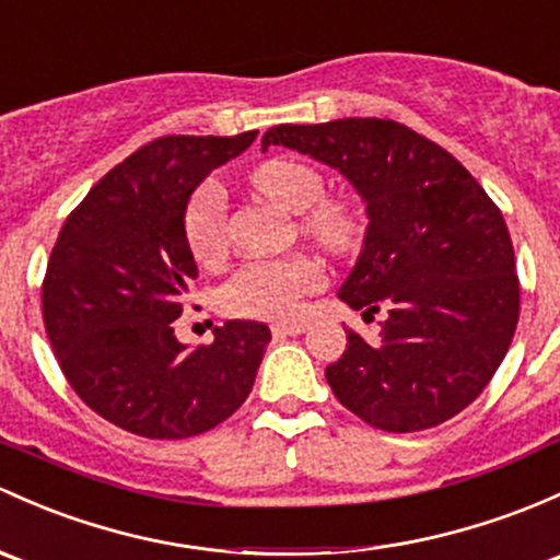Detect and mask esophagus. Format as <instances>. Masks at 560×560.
Masks as SVG:
<instances>
[{
    "instance_id": "obj_1",
    "label": "esophagus",
    "mask_w": 560,
    "mask_h": 560,
    "mask_svg": "<svg viewBox=\"0 0 560 560\" xmlns=\"http://www.w3.org/2000/svg\"><path fill=\"white\" fill-rule=\"evenodd\" d=\"M308 325L305 322H279V325L270 327L273 338H287V335H303Z\"/></svg>"
}]
</instances>
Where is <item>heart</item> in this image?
Listing matches in <instances>:
<instances>
[{"label":"heart","instance_id":"1","mask_svg":"<svg viewBox=\"0 0 560 560\" xmlns=\"http://www.w3.org/2000/svg\"><path fill=\"white\" fill-rule=\"evenodd\" d=\"M252 185L260 196L287 211H305L303 231L329 249H349L359 238V214L346 201H322L325 176L300 161L262 163L252 174ZM185 238L198 260H214L228 244V192L220 182L209 179L192 190L185 206ZM325 268L308 255L279 257V260H249L225 281L220 303L228 314L252 319H290L303 305V298L322 290Z\"/></svg>","mask_w":560,"mask_h":560}]
</instances>
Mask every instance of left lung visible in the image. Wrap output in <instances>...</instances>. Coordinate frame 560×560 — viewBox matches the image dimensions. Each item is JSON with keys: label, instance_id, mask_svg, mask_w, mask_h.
<instances>
[{"label": "left lung", "instance_id": "1", "mask_svg": "<svg viewBox=\"0 0 560 560\" xmlns=\"http://www.w3.org/2000/svg\"><path fill=\"white\" fill-rule=\"evenodd\" d=\"M270 144L338 168L368 206L362 252L338 298L386 308L378 340L346 332L325 370L340 405L384 432H421L480 397L521 314L515 252L499 206L443 147L381 117L276 126Z\"/></svg>", "mask_w": 560, "mask_h": 560}]
</instances>
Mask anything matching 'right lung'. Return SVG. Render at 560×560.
<instances>
[{"label":"right lung","mask_w":560,"mask_h":560,"mask_svg":"<svg viewBox=\"0 0 560 560\" xmlns=\"http://www.w3.org/2000/svg\"><path fill=\"white\" fill-rule=\"evenodd\" d=\"M257 131L163 137L91 187L47 260L43 316L69 386L91 410L150 440L214 429L244 405L270 329L233 319L209 346L174 335L198 276L185 238L192 190Z\"/></svg>","instance_id":"add662e5"}]
</instances>
